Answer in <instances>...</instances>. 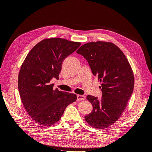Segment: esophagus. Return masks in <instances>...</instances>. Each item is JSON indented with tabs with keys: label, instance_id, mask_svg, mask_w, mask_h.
<instances>
[{
	"label": "esophagus",
	"instance_id": "obj_1",
	"mask_svg": "<svg viewBox=\"0 0 152 152\" xmlns=\"http://www.w3.org/2000/svg\"><path fill=\"white\" fill-rule=\"evenodd\" d=\"M77 101H80V100H85V96L84 95H77Z\"/></svg>",
	"mask_w": 152,
	"mask_h": 152
}]
</instances>
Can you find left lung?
<instances>
[{
	"label": "left lung",
	"mask_w": 152,
	"mask_h": 152,
	"mask_svg": "<svg viewBox=\"0 0 152 152\" xmlns=\"http://www.w3.org/2000/svg\"><path fill=\"white\" fill-rule=\"evenodd\" d=\"M86 58L94 75L101 82L102 97L88 95L92 112L85 117L94 129H104L119 119L126 107L134 87V75L123 52L112 42L97 41L77 50Z\"/></svg>",
	"instance_id": "obj_1"
}]
</instances>
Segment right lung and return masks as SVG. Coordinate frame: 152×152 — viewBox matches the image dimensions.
Segmentation results:
<instances>
[{"label":"right lung","instance_id":"add662e5","mask_svg":"<svg viewBox=\"0 0 152 152\" xmlns=\"http://www.w3.org/2000/svg\"><path fill=\"white\" fill-rule=\"evenodd\" d=\"M80 44L61 38L45 39L36 44L24 60L18 88L24 108L37 124H55L66 107L76 101L75 94L53 90L50 82L53 78L58 79L64 60Z\"/></svg>","mask_w":152,"mask_h":152}]
</instances>
